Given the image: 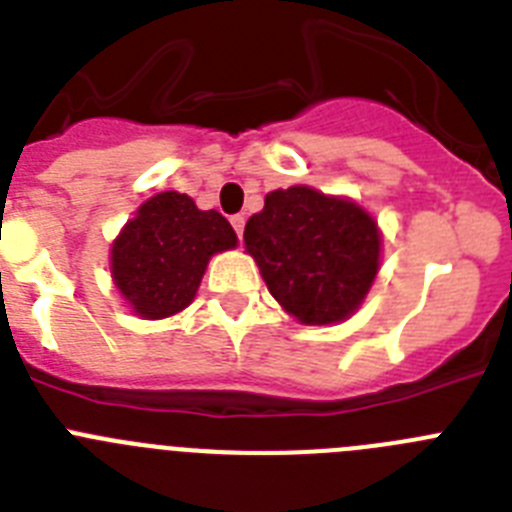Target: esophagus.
<instances>
[{
  "mask_svg": "<svg viewBox=\"0 0 512 512\" xmlns=\"http://www.w3.org/2000/svg\"><path fill=\"white\" fill-rule=\"evenodd\" d=\"M230 225H233V230L238 233V238H243V228H246V217L243 215H233L230 217Z\"/></svg>",
  "mask_w": 512,
  "mask_h": 512,
  "instance_id": "1",
  "label": "esophagus"
}]
</instances>
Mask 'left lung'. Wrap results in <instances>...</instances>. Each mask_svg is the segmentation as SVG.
<instances>
[{
  "instance_id": "1",
  "label": "left lung",
  "mask_w": 512,
  "mask_h": 512,
  "mask_svg": "<svg viewBox=\"0 0 512 512\" xmlns=\"http://www.w3.org/2000/svg\"><path fill=\"white\" fill-rule=\"evenodd\" d=\"M243 241L274 300L305 325L354 315L379 271L374 217L346 197L302 184L266 194Z\"/></svg>"
}]
</instances>
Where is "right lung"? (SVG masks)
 <instances>
[{
	"label": "right lung",
	"mask_w": 512,
	"mask_h": 512,
	"mask_svg": "<svg viewBox=\"0 0 512 512\" xmlns=\"http://www.w3.org/2000/svg\"><path fill=\"white\" fill-rule=\"evenodd\" d=\"M235 246V230L220 212L200 210L187 194L161 192L112 243V279L135 315L169 318L194 300L210 256Z\"/></svg>",
	"instance_id": "obj_1"
}]
</instances>
